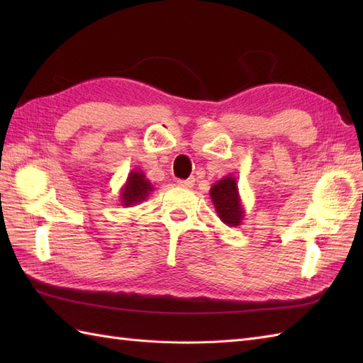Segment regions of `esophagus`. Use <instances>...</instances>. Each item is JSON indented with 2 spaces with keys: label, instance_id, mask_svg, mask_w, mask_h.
<instances>
[{
  "label": "esophagus",
  "instance_id": "esophagus-1",
  "mask_svg": "<svg viewBox=\"0 0 363 363\" xmlns=\"http://www.w3.org/2000/svg\"><path fill=\"white\" fill-rule=\"evenodd\" d=\"M177 184H179V186H182V187H187V189H190V187H194V186H195V179H194V177H189V179H181V181H177Z\"/></svg>",
  "mask_w": 363,
  "mask_h": 363
}]
</instances>
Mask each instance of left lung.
<instances>
[{"mask_svg":"<svg viewBox=\"0 0 363 363\" xmlns=\"http://www.w3.org/2000/svg\"><path fill=\"white\" fill-rule=\"evenodd\" d=\"M211 198L220 220L228 226H238L245 217V211L238 196L237 181L233 176H225L211 189Z\"/></svg>","mask_w":363,"mask_h":363,"instance_id":"obj_1","label":"left lung"}]
</instances>
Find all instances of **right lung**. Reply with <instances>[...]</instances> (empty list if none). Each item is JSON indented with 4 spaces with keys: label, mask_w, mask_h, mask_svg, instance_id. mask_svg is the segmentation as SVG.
Listing matches in <instances>:
<instances>
[{
    "label": "right lung",
    "mask_w": 363,
    "mask_h": 363,
    "mask_svg": "<svg viewBox=\"0 0 363 363\" xmlns=\"http://www.w3.org/2000/svg\"><path fill=\"white\" fill-rule=\"evenodd\" d=\"M151 191L152 186L145 177L143 172H140V169H134V172L129 173L125 187L121 190V203L126 207L138 204L145 201Z\"/></svg>",
    "instance_id": "add662e5"
}]
</instances>
